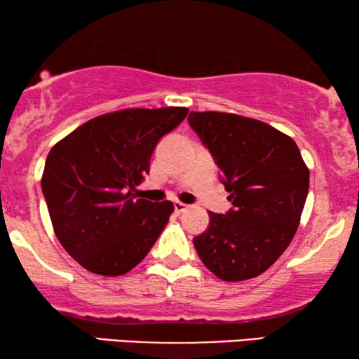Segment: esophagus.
Returning a JSON list of instances; mask_svg holds the SVG:
<instances>
[{
  "instance_id": "obj_1",
  "label": "esophagus",
  "mask_w": 359,
  "mask_h": 359,
  "mask_svg": "<svg viewBox=\"0 0 359 359\" xmlns=\"http://www.w3.org/2000/svg\"><path fill=\"white\" fill-rule=\"evenodd\" d=\"M188 209H189V205H188V204H184V203H181V201H176V203H175V210H176V214L184 212V210H188Z\"/></svg>"
}]
</instances>
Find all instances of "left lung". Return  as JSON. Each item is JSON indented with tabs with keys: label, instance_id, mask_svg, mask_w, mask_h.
I'll list each match as a JSON object with an SVG mask.
<instances>
[{
	"label": "left lung",
	"instance_id": "left-lung-1",
	"mask_svg": "<svg viewBox=\"0 0 359 359\" xmlns=\"http://www.w3.org/2000/svg\"><path fill=\"white\" fill-rule=\"evenodd\" d=\"M189 126L214 155L233 209L209 212L193 240L201 262L222 281L257 278L284 253L301 222L309 168L291 137L232 112L191 111Z\"/></svg>",
	"mask_w": 359,
	"mask_h": 359
}]
</instances>
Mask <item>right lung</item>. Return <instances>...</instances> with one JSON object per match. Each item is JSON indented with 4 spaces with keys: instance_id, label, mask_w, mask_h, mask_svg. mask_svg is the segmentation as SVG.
Here are the masks:
<instances>
[{
    "instance_id": "obj_1",
    "label": "right lung",
    "mask_w": 359,
    "mask_h": 359,
    "mask_svg": "<svg viewBox=\"0 0 359 359\" xmlns=\"http://www.w3.org/2000/svg\"><path fill=\"white\" fill-rule=\"evenodd\" d=\"M188 107H127L76 127L48 151L42 193L58 242L88 271L122 276L168 224L171 201L135 198L161 137Z\"/></svg>"
}]
</instances>
